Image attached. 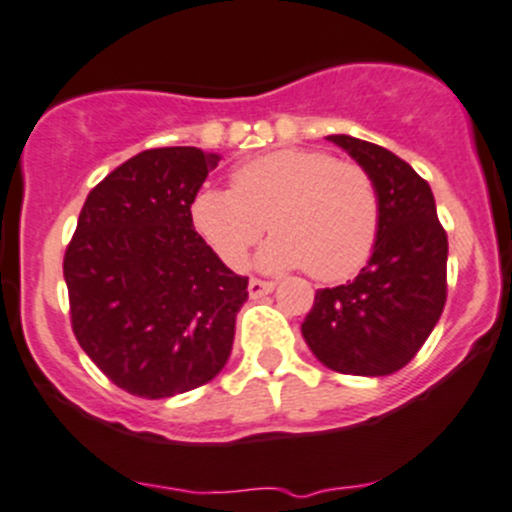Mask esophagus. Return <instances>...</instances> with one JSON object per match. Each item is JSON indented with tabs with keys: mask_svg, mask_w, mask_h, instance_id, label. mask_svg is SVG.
Wrapping results in <instances>:
<instances>
[{
	"mask_svg": "<svg viewBox=\"0 0 512 512\" xmlns=\"http://www.w3.org/2000/svg\"><path fill=\"white\" fill-rule=\"evenodd\" d=\"M247 290H250V298H262V295H267V293H272V290H275V283H272V280L250 278V285H247Z\"/></svg>",
	"mask_w": 512,
	"mask_h": 512,
	"instance_id": "obj_1",
	"label": "esophagus"
}]
</instances>
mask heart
Listing matches in <instances>:
<instances>
[{
  "label": "heart",
  "mask_w": 512,
  "mask_h": 512,
  "mask_svg": "<svg viewBox=\"0 0 512 512\" xmlns=\"http://www.w3.org/2000/svg\"><path fill=\"white\" fill-rule=\"evenodd\" d=\"M191 227L232 270H242L270 224L262 270L308 267L336 283L366 265L381 232L374 176L326 151L280 148L234 169L232 189L204 186L189 207Z\"/></svg>",
  "instance_id": "b5f03b06"
}]
</instances>
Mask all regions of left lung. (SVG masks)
Here are the masks:
<instances>
[{"mask_svg": "<svg viewBox=\"0 0 512 512\" xmlns=\"http://www.w3.org/2000/svg\"><path fill=\"white\" fill-rule=\"evenodd\" d=\"M374 176L381 232L356 278L315 293L303 338L338 374L389 376L417 356L447 300V232L427 181L384 146L328 136Z\"/></svg>", "mask_w": 512, "mask_h": 512, "instance_id": "obj_1", "label": "left lung"}]
</instances>
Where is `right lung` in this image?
<instances>
[{
	"label": "right lung",
	"instance_id": "1",
	"mask_svg": "<svg viewBox=\"0 0 512 512\" xmlns=\"http://www.w3.org/2000/svg\"><path fill=\"white\" fill-rule=\"evenodd\" d=\"M217 161L194 146L141 151L90 191L65 250L75 338L133 396L197 389L232 351L247 278L209 250L189 217Z\"/></svg>",
	"mask_w": 512,
	"mask_h": 512
}]
</instances>
